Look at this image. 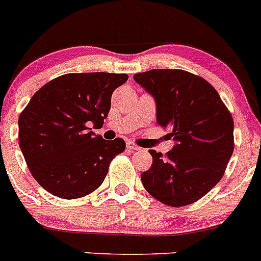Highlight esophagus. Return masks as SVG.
I'll return each mask as SVG.
<instances>
[{"mask_svg": "<svg viewBox=\"0 0 261 261\" xmlns=\"http://www.w3.org/2000/svg\"><path fill=\"white\" fill-rule=\"evenodd\" d=\"M126 146H127V149L131 150V151H136V150H140V146H138L135 143H133V141H127Z\"/></svg>", "mask_w": 261, "mask_h": 261, "instance_id": "34e87169", "label": "esophagus"}]
</instances>
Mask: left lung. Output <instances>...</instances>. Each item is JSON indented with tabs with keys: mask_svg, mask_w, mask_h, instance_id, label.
I'll use <instances>...</instances> for the list:
<instances>
[{
	"mask_svg": "<svg viewBox=\"0 0 261 261\" xmlns=\"http://www.w3.org/2000/svg\"><path fill=\"white\" fill-rule=\"evenodd\" d=\"M134 80L154 98L158 123L172 128L174 140L167 156L149 150L144 188L172 207L198 201L221 180L232 155V116L208 82L186 70L152 69Z\"/></svg>",
	"mask_w": 261,
	"mask_h": 261,
	"instance_id": "obj_1",
	"label": "left lung"
}]
</instances>
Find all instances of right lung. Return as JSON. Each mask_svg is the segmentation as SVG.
Returning a JSON list of instances; mask_svg holds the SVG:
<instances>
[{
	"instance_id": "obj_1",
	"label": "right lung",
	"mask_w": 261,
	"mask_h": 261,
	"mask_svg": "<svg viewBox=\"0 0 261 261\" xmlns=\"http://www.w3.org/2000/svg\"><path fill=\"white\" fill-rule=\"evenodd\" d=\"M128 80L116 73H69L41 87L18 117V144L31 174L64 199L84 197L106 178L125 141L105 140L88 126L103 123L114 91Z\"/></svg>"
}]
</instances>
